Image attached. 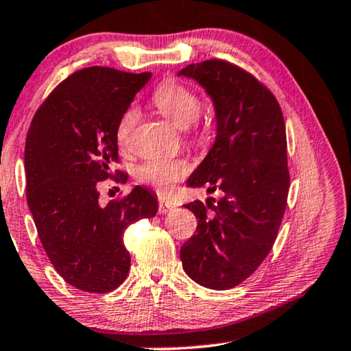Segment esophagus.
I'll use <instances>...</instances> for the list:
<instances>
[{"label": "esophagus", "instance_id": "34e87169", "mask_svg": "<svg viewBox=\"0 0 351 351\" xmlns=\"http://www.w3.org/2000/svg\"><path fill=\"white\" fill-rule=\"evenodd\" d=\"M173 208H175V206H173V204H171V202L164 200V199H159V213L160 215L169 213V211L173 210Z\"/></svg>", "mask_w": 351, "mask_h": 351}]
</instances>
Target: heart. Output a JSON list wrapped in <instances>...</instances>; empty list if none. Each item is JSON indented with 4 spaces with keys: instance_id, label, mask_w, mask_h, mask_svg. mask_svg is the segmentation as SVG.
Instances as JSON below:
<instances>
[{
    "instance_id": "heart-1",
    "label": "heart",
    "mask_w": 351,
    "mask_h": 351,
    "mask_svg": "<svg viewBox=\"0 0 351 351\" xmlns=\"http://www.w3.org/2000/svg\"><path fill=\"white\" fill-rule=\"evenodd\" d=\"M152 103L162 114L178 128H187L199 119L202 111L200 98L189 87L176 81H165L156 88ZM140 112L135 106H130L121 116L116 127V140L119 146H127L130 135L135 128ZM191 165L184 159H165V157H152L138 165V181L156 187L157 191L167 192L176 181L189 173Z\"/></svg>"
}]
</instances>
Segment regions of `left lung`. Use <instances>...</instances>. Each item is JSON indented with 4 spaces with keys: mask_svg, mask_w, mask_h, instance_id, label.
I'll return each mask as SVG.
<instances>
[{
    "mask_svg": "<svg viewBox=\"0 0 351 351\" xmlns=\"http://www.w3.org/2000/svg\"><path fill=\"white\" fill-rule=\"evenodd\" d=\"M178 76L199 82L216 112L215 145L187 186L223 194L184 205L195 215L197 234L181 246L182 269L205 288L230 289L263 264L283 219L289 191L283 112L274 93L234 63H192Z\"/></svg>",
    "mask_w": 351,
    "mask_h": 351,
    "instance_id": "8db88e82",
    "label": "left lung"
}]
</instances>
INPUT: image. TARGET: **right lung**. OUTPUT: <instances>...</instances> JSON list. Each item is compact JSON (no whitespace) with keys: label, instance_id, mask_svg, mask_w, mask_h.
<instances>
[{"label":"right lung","instance_id":"right-lung-1","mask_svg":"<svg viewBox=\"0 0 351 351\" xmlns=\"http://www.w3.org/2000/svg\"><path fill=\"white\" fill-rule=\"evenodd\" d=\"M151 73L88 66L68 76L39 106L25 143L27 202L49 261L68 285L110 293L130 270L124 230L157 213L154 192L98 202V181L127 175L112 165L116 127Z\"/></svg>","mask_w":351,"mask_h":351}]
</instances>
